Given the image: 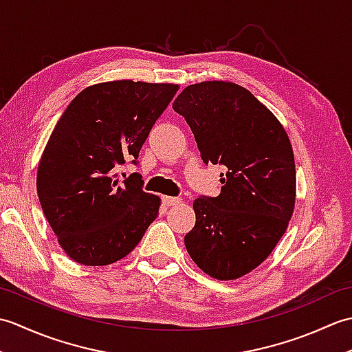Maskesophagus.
Instances as JSON below:
<instances>
[{"label": "esophagus", "mask_w": 352, "mask_h": 352, "mask_svg": "<svg viewBox=\"0 0 352 352\" xmlns=\"http://www.w3.org/2000/svg\"><path fill=\"white\" fill-rule=\"evenodd\" d=\"M163 204L164 206H178L182 204V198H177V197H163Z\"/></svg>", "instance_id": "esophagus-1"}]
</instances>
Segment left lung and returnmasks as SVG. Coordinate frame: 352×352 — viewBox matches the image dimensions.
Returning <instances> with one entry per match:
<instances>
[{"label": "left lung", "mask_w": 352, "mask_h": 352, "mask_svg": "<svg viewBox=\"0 0 352 352\" xmlns=\"http://www.w3.org/2000/svg\"><path fill=\"white\" fill-rule=\"evenodd\" d=\"M172 107L184 116L204 163L223 164L221 193L193 201L189 256L216 280H236L267 258L295 207L294 149L284 126L245 87L203 81Z\"/></svg>", "instance_id": "obj_1"}]
</instances>
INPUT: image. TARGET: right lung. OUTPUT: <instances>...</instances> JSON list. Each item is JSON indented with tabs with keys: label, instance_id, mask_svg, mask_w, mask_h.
Segmentation results:
<instances>
[{
	"label": "right lung",
	"instance_id": "obj_1",
	"mask_svg": "<svg viewBox=\"0 0 352 352\" xmlns=\"http://www.w3.org/2000/svg\"><path fill=\"white\" fill-rule=\"evenodd\" d=\"M178 85L116 80L86 87L58 119L45 146L36 188L58 245L77 263L106 266L124 258L144 237L160 198L142 190L125 160L140 148Z\"/></svg>",
	"mask_w": 352,
	"mask_h": 352
}]
</instances>
